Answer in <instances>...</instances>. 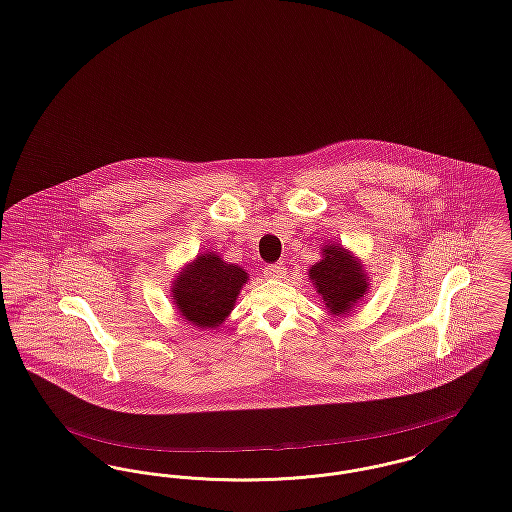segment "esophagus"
Listing matches in <instances>:
<instances>
[{"label":"esophagus","mask_w":512,"mask_h":512,"mask_svg":"<svg viewBox=\"0 0 512 512\" xmlns=\"http://www.w3.org/2000/svg\"><path fill=\"white\" fill-rule=\"evenodd\" d=\"M284 274H286V267H284L282 263H272V265H267V267H265V276L274 278V280L284 278Z\"/></svg>","instance_id":"esophagus-1"}]
</instances>
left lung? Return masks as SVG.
<instances>
[{"label": "left lung", "mask_w": 512, "mask_h": 512, "mask_svg": "<svg viewBox=\"0 0 512 512\" xmlns=\"http://www.w3.org/2000/svg\"><path fill=\"white\" fill-rule=\"evenodd\" d=\"M309 278L331 315H348L369 288L363 265L338 243L323 249V259L309 269Z\"/></svg>", "instance_id": "1"}]
</instances>
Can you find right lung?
Returning <instances> with one entry per match:
<instances>
[{
    "label": "right lung",
    "mask_w": 512,
    "mask_h": 512,
    "mask_svg": "<svg viewBox=\"0 0 512 512\" xmlns=\"http://www.w3.org/2000/svg\"><path fill=\"white\" fill-rule=\"evenodd\" d=\"M247 280L245 269L211 251L201 253L174 280L172 300L187 323L211 331L226 321Z\"/></svg>",
    "instance_id": "1"
}]
</instances>
